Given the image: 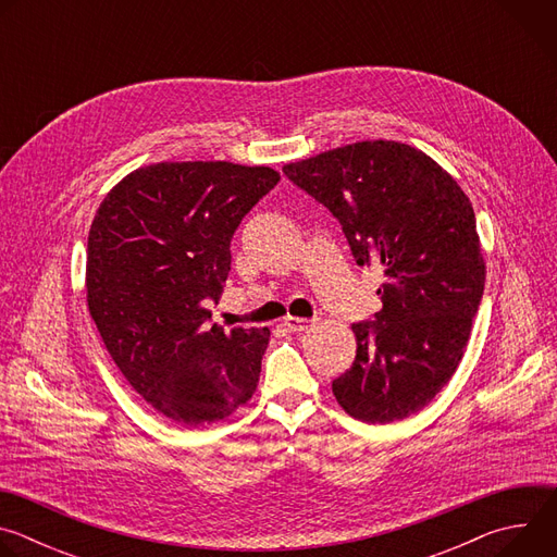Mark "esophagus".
<instances>
[{
  "mask_svg": "<svg viewBox=\"0 0 557 557\" xmlns=\"http://www.w3.org/2000/svg\"><path fill=\"white\" fill-rule=\"evenodd\" d=\"M284 326H286L288 331H293V333H304V331H310V329L314 326V322H312V320H306V317H293V314H288L286 320H284Z\"/></svg>",
  "mask_w": 557,
  "mask_h": 557,
  "instance_id": "34e87169",
  "label": "esophagus"
}]
</instances>
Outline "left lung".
I'll return each mask as SVG.
<instances>
[{
  "label": "left lung",
  "mask_w": 557,
  "mask_h": 557,
  "mask_svg": "<svg viewBox=\"0 0 557 557\" xmlns=\"http://www.w3.org/2000/svg\"><path fill=\"white\" fill-rule=\"evenodd\" d=\"M282 170L339 220L357 264L385 277L376 322L352 324L357 355L333 381L337 404L363 423L423 410L456 372L485 288L467 194L399 140H359Z\"/></svg>",
  "instance_id": "1"
}]
</instances>
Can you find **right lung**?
<instances>
[{"label":"right lung","instance_id":"obj_1","mask_svg":"<svg viewBox=\"0 0 557 557\" xmlns=\"http://www.w3.org/2000/svg\"><path fill=\"white\" fill-rule=\"evenodd\" d=\"M280 181L264 165L153 163L119 181L88 235V308L143 399L187 428L243 408L258 387L269 329L211 324L231 237Z\"/></svg>","mask_w":557,"mask_h":557}]
</instances>
